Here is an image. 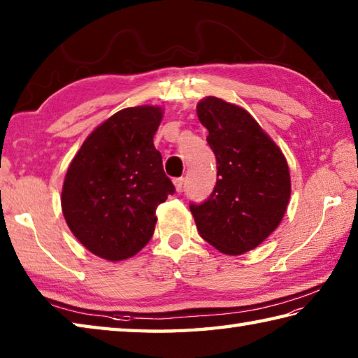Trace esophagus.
<instances>
[{"label": "esophagus", "instance_id": "1", "mask_svg": "<svg viewBox=\"0 0 358 358\" xmlns=\"http://www.w3.org/2000/svg\"><path fill=\"white\" fill-rule=\"evenodd\" d=\"M183 181L185 178L183 177H178V178H173V185H175V189H177L178 192L183 189Z\"/></svg>", "mask_w": 358, "mask_h": 358}]
</instances>
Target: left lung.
<instances>
[{"label":"left lung","instance_id":"left-lung-1","mask_svg":"<svg viewBox=\"0 0 358 358\" xmlns=\"http://www.w3.org/2000/svg\"><path fill=\"white\" fill-rule=\"evenodd\" d=\"M216 157L210 197L191 203L200 236L227 255L255 249L274 231L291 196L288 162L257 120L231 103L208 96L197 105Z\"/></svg>","mask_w":358,"mask_h":358}]
</instances>
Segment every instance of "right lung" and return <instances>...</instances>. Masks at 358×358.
<instances>
[{
	"mask_svg": "<svg viewBox=\"0 0 358 358\" xmlns=\"http://www.w3.org/2000/svg\"><path fill=\"white\" fill-rule=\"evenodd\" d=\"M161 119L157 106L122 109L95 128L70 162L64 217L78 241L109 262L133 257L150 241L157 208L175 192L153 145Z\"/></svg>",
	"mask_w": 358,
	"mask_h": 358,
	"instance_id": "obj_1",
	"label": "right lung"
}]
</instances>
